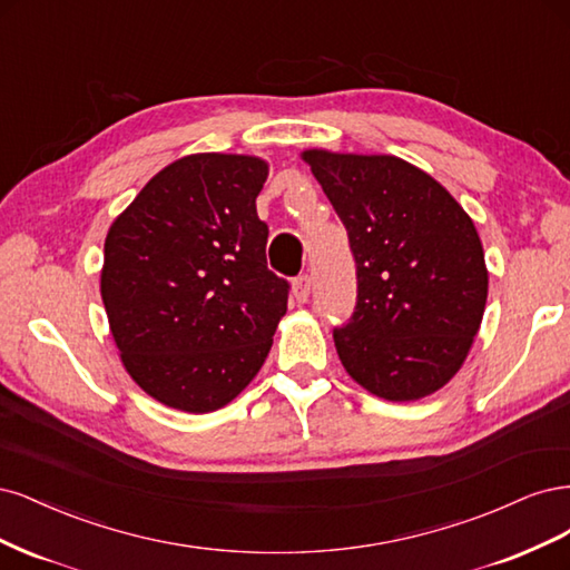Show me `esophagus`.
<instances>
[{
  "label": "esophagus",
  "mask_w": 570,
  "mask_h": 570,
  "mask_svg": "<svg viewBox=\"0 0 570 570\" xmlns=\"http://www.w3.org/2000/svg\"><path fill=\"white\" fill-rule=\"evenodd\" d=\"M291 291H293V298H296V303H307V298H309V277H307V274H303V277L293 282Z\"/></svg>",
  "instance_id": "1"
}]
</instances>
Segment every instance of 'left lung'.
I'll return each instance as SVG.
<instances>
[{
	"instance_id": "left-lung-1",
	"label": "left lung",
	"mask_w": 570,
	"mask_h": 570,
	"mask_svg": "<svg viewBox=\"0 0 570 570\" xmlns=\"http://www.w3.org/2000/svg\"><path fill=\"white\" fill-rule=\"evenodd\" d=\"M301 158L345 225L357 265L353 320L334 332L345 372L391 402L440 391L462 370L488 301L473 219L397 156L307 149Z\"/></svg>"
}]
</instances>
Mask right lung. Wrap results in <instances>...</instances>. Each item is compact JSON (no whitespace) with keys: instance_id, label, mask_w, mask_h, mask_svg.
Masks as SVG:
<instances>
[{"instance_id":"add662e5","label":"right lung","mask_w":570,"mask_h":570,"mask_svg":"<svg viewBox=\"0 0 570 570\" xmlns=\"http://www.w3.org/2000/svg\"><path fill=\"white\" fill-rule=\"evenodd\" d=\"M267 160L191 154L146 181L106 234L101 298L122 366L173 410L206 414L261 372L288 284L255 210Z\"/></svg>"}]
</instances>
